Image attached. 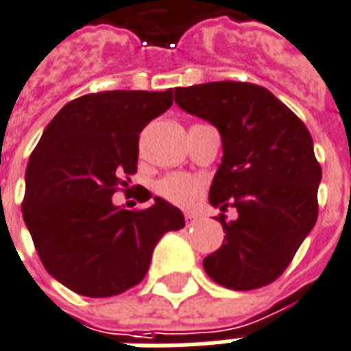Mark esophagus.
<instances>
[{
    "instance_id": "esophagus-1",
    "label": "esophagus",
    "mask_w": 351,
    "mask_h": 351,
    "mask_svg": "<svg viewBox=\"0 0 351 351\" xmlns=\"http://www.w3.org/2000/svg\"><path fill=\"white\" fill-rule=\"evenodd\" d=\"M198 222V217L197 215L193 213H186V226L187 228H191V226H195Z\"/></svg>"
}]
</instances>
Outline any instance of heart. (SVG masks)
Segmentation results:
<instances>
[{
  "label": "heart",
  "mask_w": 351,
  "mask_h": 351,
  "mask_svg": "<svg viewBox=\"0 0 351 351\" xmlns=\"http://www.w3.org/2000/svg\"><path fill=\"white\" fill-rule=\"evenodd\" d=\"M158 191L164 198L176 206L189 208L197 204L202 193V184L195 176L189 175H171L158 184Z\"/></svg>",
  "instance_id": "heart-1"
}]
</instances>
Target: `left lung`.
<instances>
[{
	"instance_id": "left-lung-1",
	"label": "left lung",
	"mask_w": 351,
	"mask_h": 351,
	"mask_svg": "<svg viewBox=\"0 0 351 351\" xmlns=\"http://www.w3.org/2000/svg\"><path fill=\"white\" fill-rule=\"evenodd\" d=\"M176 106L219 129L222 162L209 189L224 242L204 269L224 288L247 291L289 266L317 222L322 171L310 131L277 96L255 84L211 82L176 87Z\"/></svg>"
}]
</instances>
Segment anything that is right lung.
Wrapping results in <instances>:
<instances>
[{
  "label": "right lung",
  "mask_w": 351,
  "mask_h": 351,
  "mask_svg": "<svg viewBox=\"0 0 351 351\" xmlns=\"http://www.w3.org/2000/svg\"><path fill=\"white\" fill-rule=\"evenodd\" d=\"M173 106V89L106 90L80 96L52 118L25 173L23 220L41 264L85 297L136 286L154 245L186 226L178 208L156 197L140 211L112 204L136 173L138 134ZM145 193L140 202H147Z\"/></svg>",
  "instance_id": "add662e5"
}]
</instances>
